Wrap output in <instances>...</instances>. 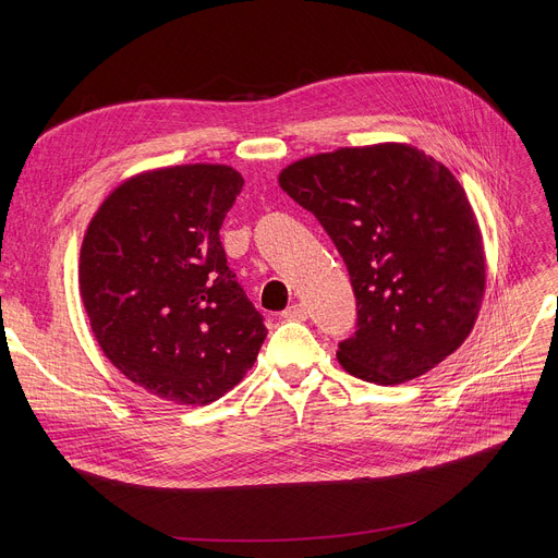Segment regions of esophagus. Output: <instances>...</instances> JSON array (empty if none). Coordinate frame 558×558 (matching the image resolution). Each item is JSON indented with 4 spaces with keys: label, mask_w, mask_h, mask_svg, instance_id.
<instances>
[{
    "label": "esophagus",
    "mask_w": 558,
    "mask_h": 558,
    "mask_svg": "<svg viewBox=\"0 0 558 558\" xmlns=\"http://www.w3.org/2000/svg\"><path fill=\"white\" fill-rule=\"evenodd\" d=\"M282 316L289 318V320H305V318H307V310H305V305L294 303V305H289V307L282 312Z\"/></svg>",
    "instance_id": "esophagus-1"
}]
</instances>
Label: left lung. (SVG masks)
I'll use <instances>...</instances> for the list:
<instances>
[{
	"label": "left lung",
	"mask_w": 558,
	"mask_h": 558,
	"mask_svg": "<svg viewBox=\"0 0 558 558\" xmlns=\"http://www.w3.org/2000/svg\"><path fill=\"white\" fill-rule=\"evenodd\" d=\"M280 187L345 262L357 301L339 364L364 383L414 379L463 343L482 305V232L459 181L416 146L375 144L303 158Z\"/></svg>",
	"instance_id": "8db88e82"
}]
</instances>
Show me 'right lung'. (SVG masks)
<instances>
[{
    "label": "right lung",
    "mask_w": 558,
    "mask_h": 558,
    "mask_svg": "<svg viewBox=\"0 0 558 558\" xmlns=\"http://www.w3.org/2000/svg\"><path fill=\"white\" fill-rule=\"evenodd\" d=\"M242 185L226 165L144 171L87 226L78 289L93 332L104 355L158 398L219 400L267 337L219 240Z\"/></svg>",
    "instance_id": "add662e5"
}]
</instances>
